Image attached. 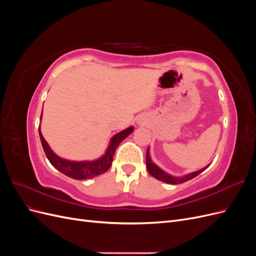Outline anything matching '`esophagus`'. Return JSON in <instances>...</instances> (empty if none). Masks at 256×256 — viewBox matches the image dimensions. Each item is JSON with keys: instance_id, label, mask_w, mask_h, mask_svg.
Instances as JSON below:
<instances>
[{"instance_id": "esophagus-1", "label": "esophagus", "mask_w": 256, "mask_h": 256, "mask_svg": "<svg viewBox=\"0 0 256 256\" xmlns=\"http://www.w3.org/2000/svg\"><path fill=\"white\" fill-rule=\"evenodd\" d=\"M138 124H142V122H138Z\"/></svg>"}]
</instances>
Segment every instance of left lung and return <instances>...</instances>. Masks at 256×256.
Returning a JSON list of instances; mask_svg holds the SVG:
<instances>
[{
    "mask_svg": "<svg viewBox=\"0 0 256 256\" xmlns=\"http://www.w3.org/2000/svg\"><path fill=\"white\" fill-rule=\"evenodd\" d=\"M208 166H209V164L207 166L203 168L198 170V171L186 174L184 176H173L171 174L166 173V171H164V170L159 168L156 164H154V162H152V160L150 158V147L147 148V152H146V168H147V171H148V173L152 177L156 178V180H161L164 182H166V184H182L184 182H188V180H192V178H194L196 176H198V174L204 172Z\"/></svg>",
    "mask_w": 256,
    "mask_h": 256,
    "instance_id": "1",
    "label": "left lung"
}]
</instances>
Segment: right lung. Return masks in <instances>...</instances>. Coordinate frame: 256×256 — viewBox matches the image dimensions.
Masks as SVG:
<instances>
[{
	"mask_svg": "<svg viewBox=\"0 0 256 256\" xmlns=\"http://www.w3.org/2000/svg\"><path fill=\"white\" fill-rule=\"evenodd\" d=\"M40 120H42V116H40ZM134 126H130L127 129L122 130L118 134H114L111 138L109 146H108V148L106 150L104 154L102 157H99L98 159H95V160H83V161L68 160L58 156V154L50 148L49 144L42 136L40 126L38 130H40V136L42 148L44 150L46 156H47L48 160L50 161V164L56 170H58L60 172L65 174L66 176L74 178V180H88V178L96 177L98 175H102L104 172H106L112 164L116 147L120 145V143L122 140H125L129 134L134 132Z\"/></svg>",
	"mask_w": 256,
	"mask_h": 256,
	"instance_id": "obj_1",
	"label": "right lung"
}]
</instances>
